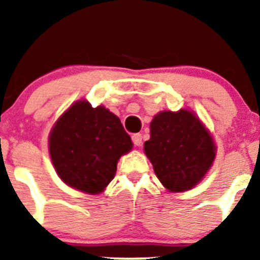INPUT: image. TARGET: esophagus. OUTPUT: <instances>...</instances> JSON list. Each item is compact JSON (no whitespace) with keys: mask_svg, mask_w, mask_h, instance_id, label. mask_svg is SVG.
I'll return each mask as SVG.
<instances>
[{"mask_svg":"<svg viewBox=\"0 0 260 260\" xmlns=\"http://www.w3.org/2000/svg\"><path fill=\"white\" fill-rule=\"evenodd\" d=\"M132 140H133L134 145H137V147H140V145L143 144V137H142V134H139V133L133 134Z\"/></svg>","mask_w":260,"mask_h":260,"instance_id":"34e87169","label":"esophagus"}]
</instances>
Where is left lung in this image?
<instances>
[{
    "mask_svg": "<svg viewBox=\"0 0 260 260\" xmlns=\"http://www.w3.org/2000/svg\"><path fill=\"white\" fill-rule=\"evenodd\" d=\"M144 151L156 177L170 192L192 189L213 165L216 145L193 111H161L150 123Z\"/></svg>",
    "mask_w": 260,
    "mask_h": 260,
    "instance_id": "1",
    "label": "left lung"
}]
</instances>
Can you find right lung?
Wrapping results in <instances>:
<instances>
[{
	"mask_svg": "<svg viewBox=\"0 0 260 260\" xmlns=\"http://www.w3.org/2000/svg\"><path fill=\"white\" fill-rule=\"evenodd\" d=\"M132 147L120 118L86 100L64 111L49 137L50 156L58 177L88 194L105 189L115 177L117 161Z\"/></svg>",
	"mask_w": 260,
	"mask_h": 260,
	"instance_id": "right-lung-1",
	"label": "right lung"
}]
</instances>
